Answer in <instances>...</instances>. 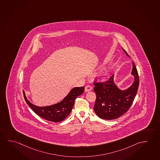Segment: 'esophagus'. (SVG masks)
I'll use <instances>...</instances> for the list:
<instances>
[{"instance_id": "1", "label": "esophagus", "mask_w": 160, "mask_h": 160, "mask_svg": "<svg viewBox=\"0 0 160 160\" xmlns=\"http://www.w3.org/2000/svg\"><path fill=\"white\" fill-rule=\"evenodd\" d=\"M92 89V87L91 85H87L85 87V91L88 92L91 91Z\"/></svg>"}]
</instances>
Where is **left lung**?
<instances>
[{"label": "left lung", "instance_id": "8db88e82", "mask_svg": "<svg viewBox=\"0 0 160 160\" xmlns=\"http://www.w3.org/2000/svg\"><path fill=\"white\" fill-rule=\"evenodd\" d=\"M132 63V74L134 81L127 90L121 91L117 88L113 82V75L106 81L93 82L96 95L93 108L99 118L107 120L117 119L130 108L137 94L140 81L137 68L134 63Z\"/></svg>", "mask_w": 160, "mask_h": 160}]
</instances>
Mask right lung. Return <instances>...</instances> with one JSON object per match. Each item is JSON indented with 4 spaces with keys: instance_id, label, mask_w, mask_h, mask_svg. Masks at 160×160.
Instances as JSON below:
<instances>
[{
    "instance_id": "1",
    "label": "right lung",
    "mask_w": 160,
    "mask_h": 160,
    "mask_svg": "<svg viewBox=\"0 0 160 160\" xmlns=\"http://www.w3.org/2000/svg\"><path fill=\"white\" fill-rule=\"evenodd\" d=\"M84 91V87L74 88L59 103L47 107L36 106L27 99L24 91L23 95L26 103L39 117L51 122H58L63 121L68 116L73 107L75 99L82 94Z\"/></svg>"
}]
</instances>
